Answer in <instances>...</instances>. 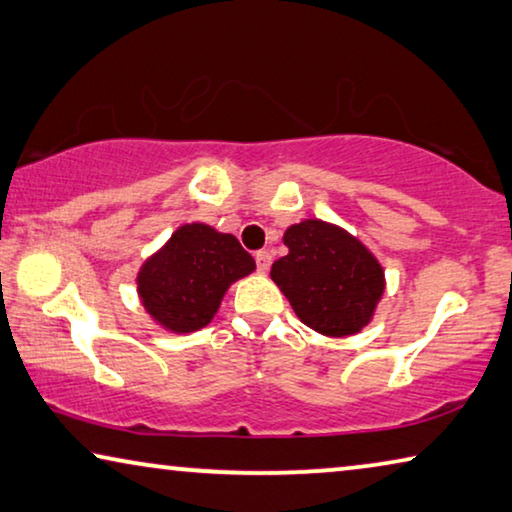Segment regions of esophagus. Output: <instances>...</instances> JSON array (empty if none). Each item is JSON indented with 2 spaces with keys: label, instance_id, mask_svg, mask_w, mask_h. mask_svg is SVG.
I'll return each mask as SVG.
<instances>
[{
  "label": "esophagus",
  "instance_id": "esophagus-1",
  "mask_svg": "<svg viewBox=\"0 0 512 512\" xmlns=\"http://www.w3.org/2000/svg\"><path fill=\"white\" fill-rule=\"evenodd\" d=\"M254 258H256V267H258V272H267V270H270V263H272L270 251H265V249L256 251Z\"/></svg>",
  "mask_w": 512,
  "mask_h": 512
}]
</instances>
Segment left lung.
<instances>
[{
	"instance_id": "1",
	"label": "left lung",
	"mask_w": 512,
	"mask_h": 512,
	"mask_svg": "<svg viewBox=\"0 0 512 512\" xmlns=\"http://www.w3.org/2000/svg\"><path fill=\"white\" fill-rule=\"evenodd\" d=\"M288 254L270 277L306 327L350 336L368 325L384 293L382 265L357 238L320 219H304L283 235Z\"/></svg>"
}]
</instances>
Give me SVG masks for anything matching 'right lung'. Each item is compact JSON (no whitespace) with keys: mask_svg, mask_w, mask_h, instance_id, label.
Masks as SVG:
<instances>
[{"mask_svg":"<svg viewBox=\"0 0 512 512\" xmlns=\"http://www.w3.org/2000/svg\"><path fill=\"white\" fill-rule=\"evenodd\" d=\"M254 267L235 235L185 224L141 267L139 295L160 325L178 334L194 332L215 316L226 288Z\"/></svg>","mask_w":512,"mask_h":512,"instance_id":"1","label":"right lung"}]
</instances>
